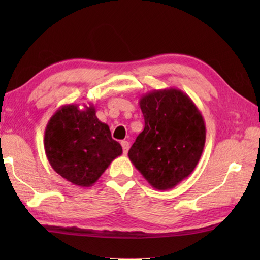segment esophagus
<instances>
[{
  "label": "esophagus",
  "mask_w": 260,
  "mask_h": 260,
  "mask_svg": "<svg viewBox=\"0 0 260 260\" xmlns=\"http://www.w3.org/2000/svg\"><path fill=\"white\" fill-rule=\"evenodd\" d=\"M121 147H122V152H124V155H127V152H128V149H129V143L127 142V141H121Z\"/></svg>",
  "instance_id": "1"
}]
</instances>
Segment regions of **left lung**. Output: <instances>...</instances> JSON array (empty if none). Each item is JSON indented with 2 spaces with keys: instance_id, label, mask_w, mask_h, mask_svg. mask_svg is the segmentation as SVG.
<instances>
[{
  "instance_id": "1",
  "label": "left lung",
  "mask_w": 260,
  "mask_h": 260,
  "mask_svg": "<svg viewBox=\"0 0 260 260\" xmlns=\"http://www.w3.org/2000/svg\"><path fill=\"white\" fill-rule=\"evenodd\" d=\"M139 104L144 129L129 149V159L155 189L174 188L199 164L206 138L204 118L178 88L149 91Z\"/></svg>"
}]
</instances>
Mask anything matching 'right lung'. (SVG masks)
<instances>
[{"label": "right lung", "mask_w": 260, "mask_h": 260, "mask_svg": "<svg viewBox=\"0 0 260 260\" xmlns=\"http://www.w3.org/2000/svg\"><path fill=\"white\" fill-rule=\"evenodd\" d=\"M45 151L56 173L79 187L98 181L113 159L122 153L109 126L96 117L94 104H67L48 121Z\"/></svg>", "instance_id": "1"}]
</instances>
